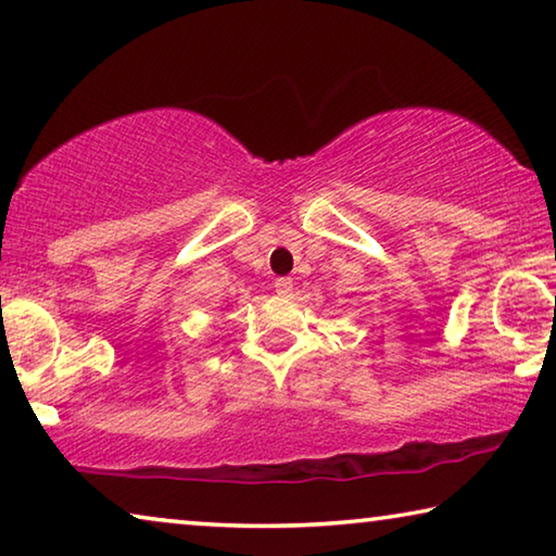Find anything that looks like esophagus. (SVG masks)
Masks as SVG:
<instances>
[{
	"label": "esophagus",
	"instance_id": "esophagus-1",
	"mask_svg": "<svg viewBox=\"0 0 556 556\" xmlns=\"http://www.w3.org/2000/svg\"><path fill=\"white\" fill-rule=\"evenodd\" d=\"M273 288H276V293H280V295L293 293V278H288V276L276 278V283H273Z\"/></svg>",
	"mask_w": 556,
	"mask_h": 556
}]
</instances>
